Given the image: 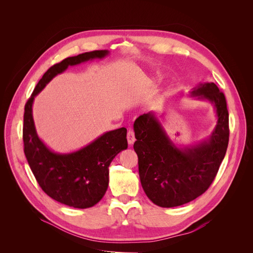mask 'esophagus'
<instances>
[{
  "mask_svg": "<svg viewBox=\"0 0 253 253\" xmlns=\"http://www.w3.org/2000/svg\"><path fill=\"white\" fill-rule=\"evenodd\" d=\"M135 133H134V131L132 130V129H129L128 130V132H127V141H128V143L130 144H133L134 142H135Z\"/></svg>",
  "mask_w": 253,
  "mask_h": 253,
  "instance_id": "esophagus-1",
  "label": "esophagus"
}]
</instances>
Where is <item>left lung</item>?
I'll use <instances>...</instances> for the list:
<instances>
[{
	"label": "left lung",
	"instance_id": "1",
	"mask_svg": "<svg viewBox=\"0 0 253 253\" xmlns=\"http://www.w3.org/2000/svg\"><path fill=\"white\" fill-rule=\"evenodd\" d=\"M190 96L208 100L217 114V124L209 139L197 145L177 148L153 113L139 116L134 123L141 185L160 207L183 205L203 194L227 150L229 118L224 94L214 83H201Z\"/></svg>",
	"mask_w": 253,
	"mask_h": 253
}]
</instances>
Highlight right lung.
Returning <instances> with one entry per match:
<instances>
[{
    "mask_svg": "<svg viewBox=\"0 0 253 253\" xmlns=\"http://www.w3.org/2000/svg\"><path fill=\"white\" fill-rule=\"evenodd\" d=\"M109 54L98 50L69 57L55 64L43 75L25 105L23 141L30 168L43 191L54 200L74 208L97 204L109 184V165L114 157L128 147L127 130L122 127L106 132L86 147L68 154L51 151L36 132L32 106L35 97L58 74L69 67Z\"/></svg>",
    "mask_w": 253,
    "mask_h": 253,
    "instance_id": "obj_1",
    "label": "right lung"
}]
</instances>
